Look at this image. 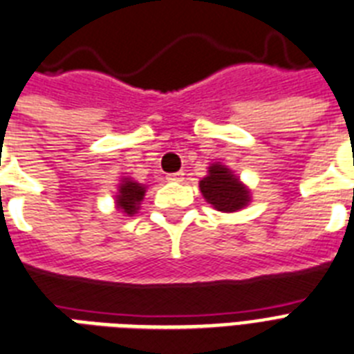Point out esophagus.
<instances>
[{
	"label": "esophagus",
	"instance_id": "esophagus-1",
	"mask_svg": "<svg viewBox=\"0 0 354 354\" xmlns=\"http://www.w3.org/2000/svg\"><path fill=\"white\" fill-rule=\"evenodd\" d=\"M183 178V172H172V174H167L169 182H180Z\"/></svg>",
	"mask_w": 354,
	"mask_h": 354
}]
</instances>
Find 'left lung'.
Instances as JSON below:
<instances>
[{
    "label": "left lung",
    "mask_w": 354,
    "mask_h": 354,
    "mask_svg": "<svg viewBox=\"0 0 354 354\" xmlns=\"http://www.w3.org/2000/svg\"><path fill=\"white\" fill-rule=\"evenodd\" d=\"M200 191L207 202L223 212L238 211L249 202V192L245 191V187L223 165L209 167V176L200 182Z\"/></svg>",
    "instance_id": "1"
}]
</instances>
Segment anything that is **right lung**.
I'll return each instance as SVG.
<instances>
[{
    "label": "right lung",
    "instance_id": "1",
    "mask_svg": "<svg viewBox=\"0 0 354 354\" xmlns=\"http://www.w3.org/2000/svg\"><path fill=\"white\" fill-rule=\"evenodd\" d=\"M143 194H145V187L136 182H131V180H125L120 185V194H118L116 200L118 207L125 214H134L138 209V203L143 200Z\"/></svg>",
    "mask_w": 354,
    "mask_h": 354
}]
</instances>
